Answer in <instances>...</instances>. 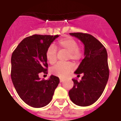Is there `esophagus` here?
<instances>
[{
  "label": "esophagus",
  "instance_id": "1",
  "mask_svg": "<svg viewBox=\"0 0 121 121\" xmlns=\"http://www.w3.org/2000/svg\"><path fill=\"white\" fill-rule=\"evenodd\" d=\"M64 81V79H60V82H63Z\"/></svg>",
  "mask_w": 121,
  "mask_h": 121
}]
</instances>
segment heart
I'll return each mask as SVG.
<instances>
[{
	"instance_id": "obj_1",
	"label": "heart",
	"mask_w": 121,
	"mask_h": 121,
	"mask_svg": "<svg viewBox=\"0 0 121 121\" xmlns=\"http://www.w3.org/2000/svg\"><path fill=\"white\" fill-rule=\"evenodd\" d=\"M57 47L59 49H63L68 52L67 59L73 60L74 61L79 60L82 56L81 49L78 47L77 42L72 37H64L57 41ZM46 59L51 64H54L57 60V49L51 45L47 49L46 52ZM73 70V65L70 62L58 63L51 69L52 74L58 77H66Z\"/></svg>"
}]
</instances>
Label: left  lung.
Here are the masks:
<instances>
[{
    "instance_id": "obj_1",
    "label": "left lung",
    "mask_w": 121,
    "mask_h": 121,
    "mask_svg": "<svg viewBox=\"0 0 121 121\" xmlns=\"http://www.w3.org/2000/svg\"><path fill=\"white\" fill-rule=\"evenodd\" d=\"M84 45V59L75 74H83L79 82L72 79L74 86L69 92L70 100L79 106L94 104L102 95L109 76L106 48L92 35L81 32L70 33Z\"/></svg>"
}]
</instances>
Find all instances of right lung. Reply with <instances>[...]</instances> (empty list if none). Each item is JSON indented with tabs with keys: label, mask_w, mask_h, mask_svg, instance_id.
Instances as JSON below:
<instances>
[{
	"label": "right lung",
	"mask_w": 121,
	"mask_h": 121,
	"mask_svg": "<svg viewBox=\"0 0 121 121\" xmlns=\"http://www.w3.org/2000/svg\"><path fill=\"white\" fill-rule=\"evenodd\" d=\"M59 35H33L22 40L12 54L11 79L18 95L29 106L40 108L51 102L60 81L51 75L40 80L39 74L47 73L46 52Z\"/></svg>",
	"instance_id": "obj_1"
}]
</instances>
